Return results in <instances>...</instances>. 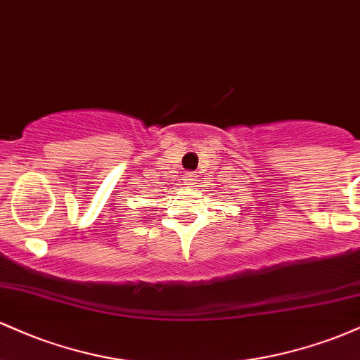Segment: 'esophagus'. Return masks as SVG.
I'll return each mask as SVG.
<instances>
[{
  "label": "esophagus",
  "mask_w": 360,
  "mask_h": 360,
  "mask_svg": "<svg viewBox=\"0 0 360 360\" xmlns=\"http://www.w3.org/2000/svg\"><path fill=\"white\" fill-rule=\"evenodd\" d=\"M186 183L188 184H194V181H196V172H186Z\"/></svg>",
  "instance_id": "1"
}]
</instances>
